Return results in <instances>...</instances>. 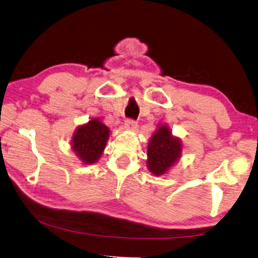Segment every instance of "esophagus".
<instances>
[{
	"instance_id": "34e87169",
	"label": "esophagus",
	"mask_w": 258,
	"mask_h": 258,
	"mask_svg": "<svg viewBox=\"0 0 258 258\" xmlns=\"http://www.w3.org/2000/svg\"><path fill=\"white\" fill-rule=\"evenodd\" d=\"M137 126H138V123L134 119L128 118V119L125 120V128L135 130V128H137Z\"/></svg>"
}]
</instances>
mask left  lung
<instances>
[{"label":"left lung","mask_w":258,"mask_h":258,"mask_svg":"<svg viewBox=\"0 0 258 258\" xmlns=\"http://www.w3.org/2000/svg\"><path fill=\"white\" fill-rule=\"evenodd\" d=\"M148 169L161 176L170 169L181 156V142L172 137L167 125H160L148 144Z\"/></svg>","instance_id":"obj_1"}]
</instances>
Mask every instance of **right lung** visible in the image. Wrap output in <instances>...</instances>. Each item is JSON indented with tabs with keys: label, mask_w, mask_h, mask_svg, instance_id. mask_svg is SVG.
Instances as JSON below:
<instances>
[{
	"label": "right lung",
	"mask_w": 258,
	"mask_h": 258,
	"mask_svg": "<svg viewBox=\"0 0 258 258\" xmlns=\"http://www.w3.org/2000/svg\"><path fill=\"white\" fill-rule=\"evenodd\" d=\"M109 139V128L98 118L79 126L72 137V149L86 165L95 163L101 157Z\"/></svg>",
	"instance_id": "add662e5"
}]
</instances>
